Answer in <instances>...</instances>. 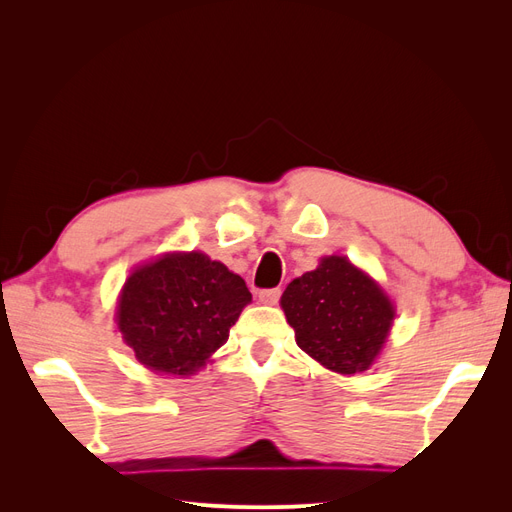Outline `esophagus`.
<instances>
[{"instance_id": "1", "label": "esophagus", "mask_w": 512, "mask_h": 512, "mask_svg": "<svg viewBox=\"0 0 512 512\" xmlns=\"http://www.w3.org/2000/svg\"><path fill=\"white\" fill-rule=\"evenodd\" d=\"M280 297H282V290L280 288H269V290H260L258 292L260 303H265V305H275L277 301H280Z\"/></svg>"}]
</instances>
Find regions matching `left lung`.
Instances as JSON below:
<instances>
[{
    "label": "left lung",
    "instance_id": "8db88e82",
    "mask_svg": "<svg viewBox=\"0 0 512 512\" xmlns=\"http://www.w3.org/2000/svg\"><path fill=\"white\" fill-rule=\"evenodd\" d=\"M280 303L297 346L344 376L374 365L395 318L386 292L346 256H324L288 284Z\"/></svg>",
    "mask_w": 512,
    "mask_h": 512
}]
</instances>
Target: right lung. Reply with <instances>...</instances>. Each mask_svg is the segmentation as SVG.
Instances as JSON below:
<instances>
[{"instance_id":"right-lung-1","label":"right lung","mask_w":512,"mask_h":512,"mask_svg":"<svg viewBox=\"0 0 512 512\" xmlns=\"http://www.w3.org/2000/svg\"><path fill=\"white\" fill-rule=\"evenodd\" d=\"M252 294L203 252H173L136 267L117 301V329L138 363L192 376L226 344Z\"/></svg>"}]
</instances>
